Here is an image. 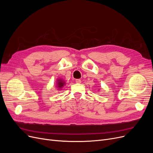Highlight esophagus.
I'll list each match as a JSON object with an SVG mask.
<instances>
[{"mask_svg": "<svg viewBox=\"0 0 153 153\" xmlns=\"http://www.w3.org/2000/svg\"><path fill=\"white\" fill-rule=\"evenodd\" d=\"M75 82H76V83H77V84H80L81 80L80 79H76Z\"/></svg>", "mask_w": 153, "mask_h": 153, "instance_id": "esophagus-1", "label": "esophagus"}]
</instances>
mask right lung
Returning a JSON list of instances; mask_svg holds the SVG:
<instances>
[{"mask_svg": "<svg viewBox=\"0 0 153 153\" xmlns=\"http://www.w3.org/2000/svg\"><path fill=\"white\" fill-rule=\"evenodd\" d=\"M57 87L58 89H62V87L64 86V85H65V82H64V80H62V79H58L57 80Z\"/></svg>", "mask_w": 153, "mask_h": 153, "instance_id": "obj_1", "label": "right lung"}]
</instances>
